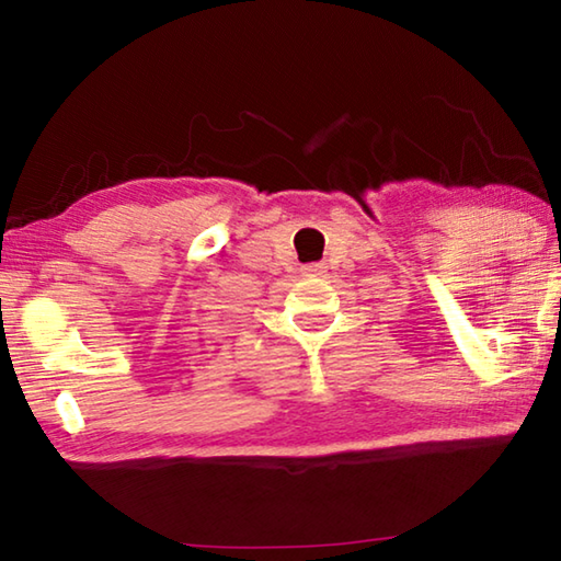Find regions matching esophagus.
Returning a JSON list of instances; mask_svg holds the SVG:
<instances>
[{
    "label": "esophagus",
    "instance_id": "obj_1",
    "mask_svg": "<svg viewBox=\"0 0 561 561\" xmlns=\"http://www.w3.org/2000/svg\"><path fill=\"white\" fill-rule=\"evenodd\" d=\"M321 272H324L321 264H307V267H304V274H307V277H317V274H321Z\"/></svg>",
    "mask_w": 561,
    "mask_h": 561
}]
</instances>
